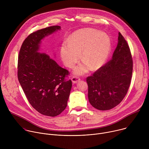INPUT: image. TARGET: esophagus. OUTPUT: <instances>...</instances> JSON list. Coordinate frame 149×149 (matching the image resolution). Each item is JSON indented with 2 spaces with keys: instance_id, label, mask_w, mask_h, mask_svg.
<instances>
[{
  "instance_id": "esophagus-1",
  "label": "esophagus",
  "mask_w": 149,
  "mask_h": 149,
  "mask_svg": "<svg viewBox=\"0 0 149 149\" xmlns=\"http://www.w3.org/2000/svg\"><path fill=\"white\" fill-rule=\"evenodd\" d=\"M79 80H80V79L77 77H73L71 78V81L74 84H77L78 82V81H79Z\"/></svg>"
}]
</instances>
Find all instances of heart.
I'll list each match as a JSON object with an SVG mask.
<instances>
[{
	"label": "heart",
	"instance_id": "heart-1",
	"mask_svg": "<svg viewBox=\"0 0 149 149\" xmlns=\"http://www.w3.org/2000/svg\"><path fill=\"white\" fill-rule=\"evenodd\" d=\"M111 40L104 32L95 29H81L74 32L62 44L60 50L64 64L72 67L81 57L83 59L74 69L76 75L87 73L90 69L101 68L107 61L111 50Z\"/></svg>",
	"mask_w": 149,
	"mask_h": 149
}]
</instances>
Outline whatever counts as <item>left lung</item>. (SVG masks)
I'll return each mask as SVG.
<instances>
[{
	"label": "left lung",
	"mask_w": 149,
	"mask_h": 149,
	"mask_svg": "<svg viewBox=\"0 0 149 149\" xmlns=\"http://www.w3.org/2000/svg\"><path fill=\"white\" fill-rule=\"evenodd\" d=\"M132 72L129 47L118 32L117 46L111 60L87 78L88 100L93 107L104 111L119 104L129 90Z\"/></svg>",
	"instance_id": "left-lung-1"
}]
</instances>
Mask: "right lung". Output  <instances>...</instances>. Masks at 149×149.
I'll use <instances>...</instances> for the list:
<instances>
[{
    "label": "right lung",
    "instance_id": "add662e5",
    "mask_svg": "<svg viewBox=\"0 0 149 149\" xmlns=\"http://www.w3.org/2000/svg\"><path fill=\"white\" fill-rule=\"evenodd\" d=\"M61 29L52 26L30 34L18 56L17 77L28 101L38 112L51 117L60 114L67 107L72 81L64 79L69 74L67 70L39 51L42 40Z\"/></svg>",
    "mask_w": 149,
    "mask_h": 149
}]
</instances>
